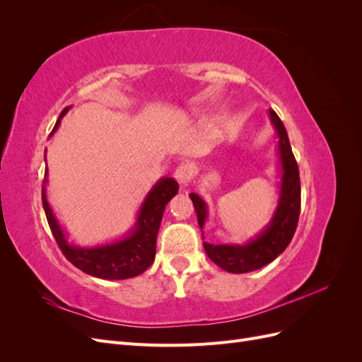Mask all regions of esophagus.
<instances>
[{
    "mask_svg": "<svg viewBox=\"0 0 362 362\" xmlns=\"http://www.w3.org/2000/svg\"><path fill=\"white\" fill-rule=\"evenodd\" d=\"M193 178V168L190 164L181 163L180 166L175 169V180H177L181 185H187Z\"/></svg>",
    "mask_w": 362,
    "mask_h": 362,
    "instance_id": "obj_1",
    "label": "esophagus"
}]
</instances>
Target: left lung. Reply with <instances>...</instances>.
Wrapping results in <instances>:
<instances>
[{"label": "left lung", "instance_id": "8db88e82", "mask_svg": "<svg viewBox=\"0 0 362 362\" xmlns=\"http://www.w3.org/2000/svg\"><path fill=\"white\" fill-rule=\"evenodd\" d=\"M269 113L279 137V156L284 170L279 205L272 218L270 226L257 240L245 246L210 245L204 242V249L210 259L214 261L218 267L231 273H246L269 264L290 245L299 222L300 178L298 161L293 156L282 120L275 110H270ZM190 198L194 205L196 216H198V223L202 228L206 217L205 202L196 193H190Z\"/></svg>", "mask_w": 362, "mask_h": 362}]
</instances>
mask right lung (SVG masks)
Instances as JSON below:
<instances>
[{
    "label": "right lung",
    "instance_id": "obj_1",
    "mask_svg": "<svg viewBox=\"0 0 362 362\" xmlns=\"http://www.w3.org/2000/svg\"><path fill=\"white\" fill-rule=\"evenodd\" d=\"M66 112L68 107L60 113L54 129L59 127L60 119ZM178 182L172 178L158 181V184L148 194L144 206H141L133 234L115 245L92 249H80L66 243L56 217H54L48 205L45 189H42V204L54 238H56L63 255L75 267L96 278L128 279L144 273L154 262L157 233L161 223L163 211L166 208V204L178 193Z\"/></svg>",
    "mask_w": 362,
    "mask_h": 362
}]
</instances>
